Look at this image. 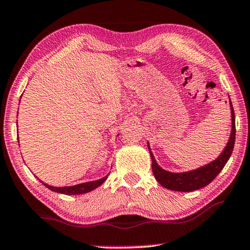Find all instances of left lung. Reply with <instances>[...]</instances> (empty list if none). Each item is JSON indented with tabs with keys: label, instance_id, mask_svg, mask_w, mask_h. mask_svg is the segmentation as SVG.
<instances>
[{
	"label": "left lung",
	"instance_id": "8db88e82",
	"mask_svg": "<svg viewBox=\"0 0 250 250\" xmlns=\"http://www.w3.org/2000/svg\"><path fill=\"white\" fill-rule=\"evenodd\" d=\"M229 104L231 112V132L229 140H228L225 149L223 150L218 158L216 160L211 161L210 163L206 164V166L195 168V170L181 173L167 171L156 163L154 155L150 149V145L147 143V147H149V152L152 159V171H153V174L156 181H158L163 188L177 192H192L208 185L210 182L219 174V172H221L223 170V167H225L227 161L229 160L235 145V112L234 109H232L230 99Z\"/></svg>",
	"mask_w": 250,
	"mask_h": 250
}]
</instances>
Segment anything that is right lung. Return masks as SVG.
<instances>
[{"label": "right lung", "instance_id": "obj_1", "mask_svg": "<svg viewBox=\"0 0 250 250\" xmlns=\"http://www.w3.org/2000/svg\"><path fill=\"white\" fill-rule=\"evenodd\" d=\"M108 175H105L103 179H99L97 181H91V182H86V183H80L77 185H73V186H62V188H56V186H52L44 183L43 181H41L46 188H49L50 191L56 192V193H61V194H65V195H78V194H84L92 191L100 186L104 182L107 180ZM40 180V179H39Z\"/></svg>", "mask_w": 250, "mask_h": 250}]
</instances>
